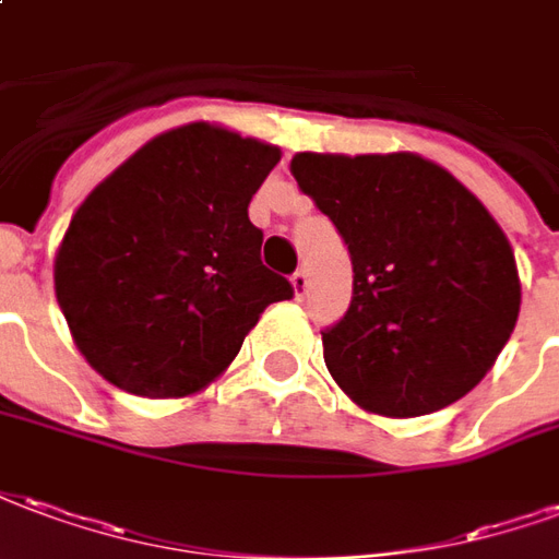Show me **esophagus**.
<instances>
[{
    "label": "esophagus",
    "mask_w": 559,
    "mask_h": 559,
    "mask_svg": "<svg viewBox=\"0 0 559 559\" xmlns=\"http://www.w3.org/2000/svg\"><path fill=\"white\" fill-rule=\"evenodd\" d=\"M292 288H295V295H297V297L307 295L309 274H307V271H304V267H297L295 274H292Z\"/></svg>",
    "instance_id": "1"
}]
</instances>
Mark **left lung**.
<instances>
[{"mask_svg": "<svg viewBox=\"0 0 559 559\" xmlns=\"http://www.w3.org/2000/svg\"><path fill=\"white\" fill-rule=\"evenodd\" d=\"M292 175L352 252V307L321 333L333 381L384 417H423L471 393L521 307L515 255L486 205L411 151H300Z\"/></svg>", "mask_w": 559, "mask_h": 559, "instance_id": "left-lung-1", "label": "left lung"}]
</instances>
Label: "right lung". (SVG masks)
<instances>
[{
    "mask_svg": "<svg viewBox=\"0 0 559 559\" xmlns=\"http://www.w3.org/2000/svg\"><path fill=\"white\" fill-rule=\"evenodd\" d=\"M280 148L193 121L145 142L85 195L56 252V297L76 348L133 396L207 386L276 300L250 199Z\"/></svg>",
    "mask_w": 559,
    "mask_h": 559,
    "instance_id": "1",
    "label": "right lung"
}]
</instances>
